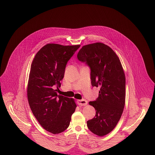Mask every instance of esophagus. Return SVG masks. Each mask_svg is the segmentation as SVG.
<instances>
[{
  "instance_id": "34e87169",
  "label": "esophagus",
  "mask_w": 155,
  "mask_h": 155,
  "mask_svg": "<svg viewBox=\"0 0 155 155\" xmlns=\"http://www.w3.org/2000/svg\"><path fill=\"white\" fill-rule=\"evenodd\" d=\"M77 103L79 106H86L88 102H87V101L86 100H78L77 101Z\"/></svg>"
}]
</instances>
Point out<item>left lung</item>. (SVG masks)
Listing matches in <instances>:
<instances>
[{"mask_svg": "<svg viewBox=\"0 0 155 155\" xmlns=\"http://www.w3.org/2000/svg\"><path fill=\"white\" fill-rule=\"evenodd\" d=\"M78 58L91 69L92 87H100L98 97L89 101L96 110L87 121L89 130L100 137L112 131L117 124L125 103V76L120 61L106 45L97 42L83 46Z\"/></svg>", "mask_w": 155, "mask_h": 155, "instance_id": "1", "label": "left lung"}]
</instances>
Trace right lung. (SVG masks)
<instances>
[{
	"label": "right lung",
	"mask_w": 155,
	"mask_h": 155,
	"mask_svg": "<svg viewBox=\"0 0 155 155\" xmlns=\"http://www.w3.org/2000/svg\"><path fill=\"white\" fill-rule=\"evenodd\" d=\"M81 46L48 44L36 54L27 85L30 109L39 124L54 134L64 131L76 108L73 98L58 95L67 61Z\"/></svg>",
	"instance_id": "add662e5"
}]
</instances>
